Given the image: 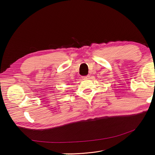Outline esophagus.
<instances>
[{"label":"esophagus","instance_id":"obj_1","mask_svg":"<svg viewBox=\"0 0 155 155\" xmlns=\"http://www.w3.org/2000/svg\"><path fill=\"white\" fill-rule=\"evenodd\" d=\"M82 78H83V79H88L89 78H90V76H89V75H87V76H83Z\"/></svg>","mask_w":155,"mask_h":155}]
</instances>
